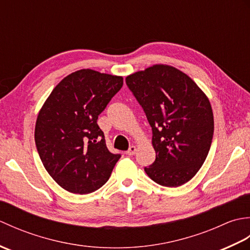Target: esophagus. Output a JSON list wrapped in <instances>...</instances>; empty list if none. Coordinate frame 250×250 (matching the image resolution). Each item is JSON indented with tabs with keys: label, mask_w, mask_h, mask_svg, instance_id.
Masks as SVG:
<instances>
[{
	"label": "esophagus",
	"mask_w": 250,
	"mask_h": 250,
	"mask_svg": "<svg viewBox=\"0 0 250 250\" xmlns=\"http://www.w3.org/2000/svg\"><path fill=\"white\" fill-rule=\"evenodd\" d=\"M136 150H137V147L136 146H131L130 148H129V150L126 151V155H129V156H133L134 153L136 152Z\"/></svg>",
	"instance_id": "obj_1"
}]
</instances>
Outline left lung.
<instances>
[{
  "label": "left lung",
  "mask_w": 250,
  "mask_h": 250,
  "mask_svg": "<svg viewBox=\"0 0 250 250\" xmlns=\"http://www.w3.org/2000/svg\"><path fill=\"white\" fill-rule=\"evenodd\" d=\"M125 83L152 129L156 160L145 167L146 174L164 187L189 182L203 166L213 140L208 98L187 74L167 64L135 72Z\"/></svg>",
  "instance_id": "obj_1"
}]
</instances>
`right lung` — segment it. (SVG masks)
Masks as SVG:
<instances>
[{
  "instance_id": "obj_1",
  "label": "right lung",
  "mask_w": 250,
  "mask_h": 250,
  "mask_svg": "<svg viewBox=\"0 0 250 250\" xmlns=\"http://www.w3.org/2000/svg\"><path fill=\"white\" fill-rule=\"evenodd\" d=\"M124 78L83 68L64 77L37 115L35 144L46 171L72 193H91L107 182L120 155L111 153L97 124Z\"/></svg>"
}]
</instances>
